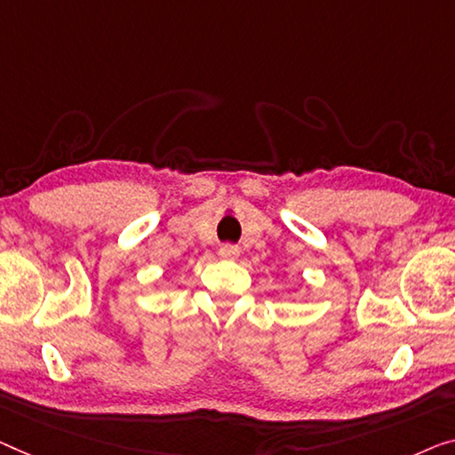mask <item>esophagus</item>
Segmentation results:
<instances>
[{"label": "esophagus", "instance_id": "esophagus-1", "mask_svg": "<svg viewBox=\"0 0 455 455\" xmlns=\"http://www.w3.org/2000/svg\"><path fill=\"white\" fill-rule=\"evenodd\" d=\"M219 255L225 257V259H236L241 255V249L236 245H222L219 249Z\"/></svg>", "mask_w": 455, "mask_h": 455}]
</instances>
